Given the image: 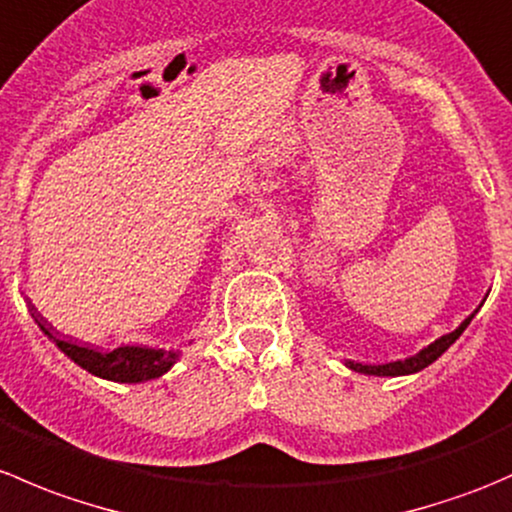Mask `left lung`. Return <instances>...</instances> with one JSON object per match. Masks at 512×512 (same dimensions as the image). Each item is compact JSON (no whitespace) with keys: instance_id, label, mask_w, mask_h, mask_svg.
Returning <instances> with one entry per match:
<instances>
[{"instance_id":"left-lung-1","label":"left lung","mask_w":512,"mask_h":512,"mask_svg":"<svg viewBox=\"0 0 512 512\" xmlns=\"http://www.w3.org/2000/svg\"><path fill=\"white\" fill-rule=\"evenodd\" d=\"M476 312H478V309H476ZM476 312H473L468 319H463V322L458 324V329H453L451 334H443V337H438L436 342H431L428 347H423L421 352L409 356V359L389 361V364H359V361H349L347 359L344 364H347L352 371H356V374H366V376H409V374H418L421 369L431 366L433 361L438 359V356L446 352V349L451 347V344L456 342V339L461 337L463 332H466V327L471 324V319L476 317Z\"/></svg>"}]
</instances>
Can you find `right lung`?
<instances>
[{"instance_id": "obj_1", "label": "right lung", "mask_w": 512, "mask_h": 512, "mask_svg": "<svg viewBox=\"0 0 512 512\" xmlns=\"http://www.w3.org/2000/svg\"><path fill=\"white\" fill-rule=\"evenodd\" d=\"M34 322L74 364H79L81 369L98 376V379L116 381V384H143V381L160 379L180 359V349L133 347V344L118 347L113 352H98L94 347H79L74 342L56 339L51 332V324H46L41 314L34 317Z\"/></svg>"}]
</instances>
